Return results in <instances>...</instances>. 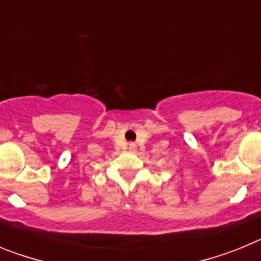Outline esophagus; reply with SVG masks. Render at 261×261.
<instances>
[{"instance_id": "1", "label": "esophagus", "mask_w": 261, "mask_h": 261, "mask_svg": "<svg viewBox=\"0 0 261 261\" xmlns=\"http://www.w3.org/2000/svg\"><path fill=\"white\" fill-rule=\"evenodd\" d=\"M128 149H129V150H130V151H133V150H135V149H136V145L133 144V142H130V144L128 145Z\"/></svg>"}]
</instances>
